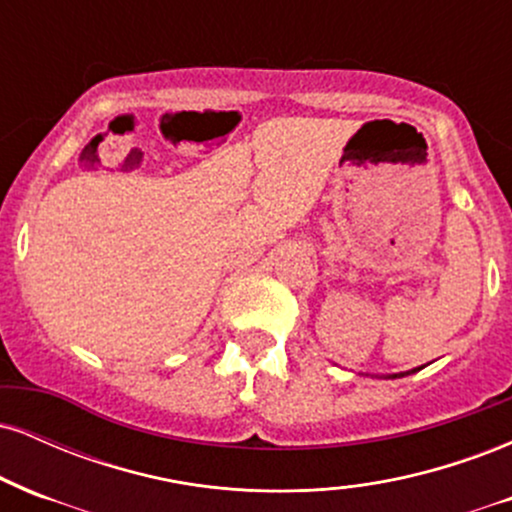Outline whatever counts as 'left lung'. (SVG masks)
Wrapping results in <instances>:
<instances>
[{
    "instance_id": "8db88e82",
    "label": "left lung",
    "mask_w": 512,
    "mask_h": 512,
    "mask_svg": "<svg viewBox=\"0 0 512 512\" xmlns=\"http://www.w3.org/2000/svg\"><path fill=\"white\" fill-rule=\"evenodd\" d=\"M424 368V366H421ZM421 368H411V370H407V373H392V375H383V378H404V375H411V373H416V370H421Z\"/></svg>"
}]
</instances>
